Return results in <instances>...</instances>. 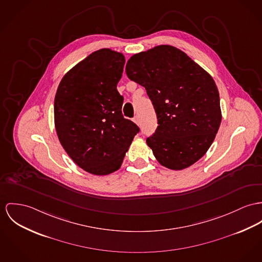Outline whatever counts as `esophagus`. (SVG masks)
Instances as JSON below:
<instances>
[{"mask_svg": "<svg viewBox=\"0 0 262 262\" xmlns=\"http://www.w3.org/2000/svg\"><path fill=\"white\" fill-rule=\"evenodd\" d=\"M134 121H135L137 124H140V119H139V117H135V118H134Z\"/></svg>", "mask_w": 262, "mask_h": 262, "instance_id": "1", "label": "esophagus"}]
</instances>
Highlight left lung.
I'll return each instance as SVG.
<instances>
[{
	"label": "left lung",
	"mask_w": 262,
	"mask_h": 262,
	"mask_svg": "<svg viewBox=\"0 0 262 262\" xmlns=\"http://www.w3.org/2000/svg\"><path fill=\"white\" fill-rule=\"evenodd\" d=\"M125 73L145 88L152 101L158 127L146 143L161 165L181 170L202 159L222 122L220 94L211 76L168 45L134 55Z\"/></svg>",
	"instance_id": "left-lung-1"
}]
</instances>
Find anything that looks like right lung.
<instances>
[{
  "instance_id": "right-lung-1",
  "label": "right lung",
  "mask_w": 262,
  "mask_h": 262,
  "mask_svg": "<svg viewBox=\"0 0 262 262\" xmlns=\"http://www.w3.org/2000/svg\"><path fill=\"white\" fill-rule=\"evenodd\" d=\"M125 59L101 49L71 69L55 97V126L63 149L83 170L106 176L121 167L139 126L121 114L117 90Z\"/></svg>"
}]
</instances>
